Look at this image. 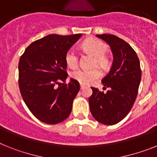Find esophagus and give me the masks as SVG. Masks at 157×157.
I'll return each mask as SVG.
<instances>
[{
    "label": "esophagus",
    "instance_id": "esophagus-1",
    "mask_svg": "<svg viewBox=\"0 0 157 157\" xmlns=\"http://www.w3.org/2000/svg\"><path fill=\"white\" fill-rule=\"evenodd\" d=\"M84 86H84L83 84L80 83V89H83V88H84Z\"/></svg>",
    "mask_w": 157,
    "mask_h": 157
}]
</instances>
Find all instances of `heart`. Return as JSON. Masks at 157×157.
<instances>
[{"instance_id":"b5f03b06","label":"heart","mask_w":157,"mask_h":157,"mask_svg":"<svg viewBox=\"0 0 157 157\" xmlns=\"http://www.w3.org/2000/svg\"><path fill=\"white\" fill-rule=\"evenodd\" d=\"M82 48L85 52L94 56L93 66L99 67L102 69H107L110 61L105 54L107 51V46L101 40L97 38H89L83 41ZM66 63L70 68H76L78 65V55L73 48L68 50L65 55ZM102 73L99 69H78L71 73V77L82 84H90L99 78Z\"/></svg>"}]
</instances>
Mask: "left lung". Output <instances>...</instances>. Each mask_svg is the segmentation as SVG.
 <instances>
[{
  "label": "left lung",
  "instance_id": "obj_1",
  "mask_svg": "<svg viewBox=\"0 0 157 157\" xmlns=\"http://www.w3.org/2000/svg\"><path fill=\"white\" fill-rule=\"evenodd\" d=\"M111 47L113 63L109 73L102 79L107 93L91 87L89 98L90 112L101 124L113 125L126 117L134 104L141 80L140 60L132 46L112 34H97Z\"/></svg>",
  "mask_w": 157,
  "mask_h": 157
}]
</instances>
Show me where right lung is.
I'll return each instance as SVG.
<instances>
[{"label":"right lung","mask_w":157,"mask_h":157,"mask_svg":"<svg viewBox=\"0 0 157 157\" xmlns=\"http://www.w3.org/2000/svg\"><path fill=\"white\" fill-rule=\"evenodd\" d=\"M81 36L47 35L32 42L21 56V94L31 113L41 122L56 124L71 114L80 86L74 78L66 83L68 74L65 55Z\"/></svg>","instance_id":"add662e5"}]
</instances>
